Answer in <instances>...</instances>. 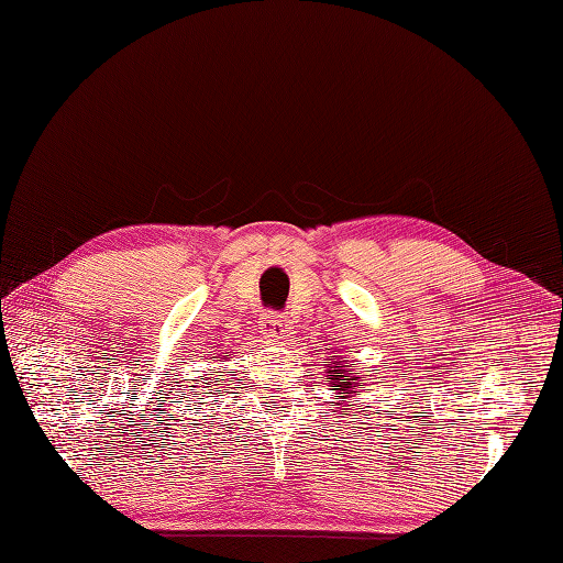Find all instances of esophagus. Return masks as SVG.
<instances>
[{
  "label": "esophagus",
  "instance_id": "34e87169",
  "mask_svg": "<svg viewBox=\"0 0 563 563\" xmlns=\"http://www.w3.org/2000/svg\"><path fill=\"white\" fill-rule=\"evenodd\" d=\"M264 335L273 340H287L290 338V330H287V319L280 311H268L262 321Z\"/></svg>",
  "mask_w": 563,
  "mask_h": 563
}]
</instances>
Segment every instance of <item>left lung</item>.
<instances>
[{
    "mask_svg": "<svg viewBox=\"0 0 563 563\" xmlns=\"http://www.w3.org/2000/svg\"><path fill=\"white\" fill-rule=\"evenodd\" d=\"M323 366H325V373H330V378H328L330 387H333V390L340 395V399H347V395H352L356 390V383H354L356 378L352 376V373L344 371L342 362H335V364L325 362ZM333 405H335V401H333Z\"/></svg>",
    "mask_w": 563,
    "mask_h": 563,
    "instance_id": "8db88e82",
    "label": "left lung"
}]
</instances>
